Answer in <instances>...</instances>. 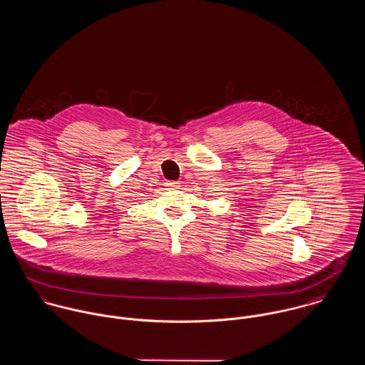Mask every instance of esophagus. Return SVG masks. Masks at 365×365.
<instances>
[{"label": "esophagus", "instance_id": "esophagus-1", "mask_svg": "<svg viewBox=\"0 0 365 365\" xmlns=\"http://www.w3.org/2000/svg\"><path fill=\"white\" fill-rule=\"evenodd\" d=\"M165 187H167L168 190H178V188H180V184H178L177 181H168V182L165 184Z\"/></svg>", "mask_w": 365, "mask_h": 365}]
</instances>
